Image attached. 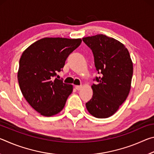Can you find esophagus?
Returning <instances> with one entry per match:
<instances>
[{
  "label": "esophagus",
  "instance_id": "obj_1",
  "mask_svg": "<svg viewBox=\"0 0 154 154\" xmlns=\"http://www.w3.org/2000/svg\"><path fill=\"white\" fill-rule=\"evenodd\" d=\"M82 88V85H75V89L77 90H80Z\"/></svg>",
  "mask_w": 154,
  "mask_h": 154
}]
</instances>
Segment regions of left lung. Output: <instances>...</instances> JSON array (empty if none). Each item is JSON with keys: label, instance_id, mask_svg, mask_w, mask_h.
I'll return each instance as SVG.
<instances>
[{"label": "left lung", "instance_id": "left-lung-1", "mask_svg": "<svg viewBox=\"0 0 154 154\" xmlns=\"http://www.w3.org/2000/svg\"><path fill=\"white\" fill-rule=\"evenodd\" d=\"M92 49L100 77H96L92 99L85 104L89 113L97 118H107L116 113L129 94L133 64L123 43L104 35L83 37Z\"/></svg>", "mask_w": 154, "mask_h": 154}]
</instances>
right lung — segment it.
<instances>
[{"label": "right lung", "mask_w": 154, "mask_h": 154, "mask_svg": "<svg viewBox=\"0 0 154 154\" xmlns=\"http://www.w3.org/2000/svg\"><path fill=\"white\" fill-rule=\"evenodd\" d=\"M81 43V38L45 37L30 45L21 56L17 72L21 92L42 116H55L64 107L73 87L54 77Z\"/></svg>", "instance_id": "add662e5"}]
</instances>
